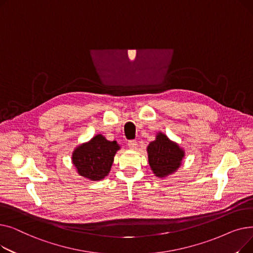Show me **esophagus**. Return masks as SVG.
I'll return each instance as SVG.
<instances>
[{"label":"esophagus","instance_id":"obj_1","mask_svg":"<svg viewBox=\"0 0 253 253\" xmlns=\"http://www.w3.org/2000/svg\"><path fill=\"white\" fill-rule=\"evenodd\" d=\"M128 148L130 150H136V148H137V141L136 140H130V141H128Z\"/></svg>","mask_w":253,"mask_h":253}]
</instances>
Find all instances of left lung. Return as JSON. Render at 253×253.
I'll return each mask as SVG.
<instances>
[{
	"label": "left lung",
	"instance_id": "1",
	"mask_svg": "<svg viewBox=\"0 0 253 253\" xmlns=\"http://www.w3.org/2000/svg\"><path fill=\"white\" fill-rule=\"evenodd\" d=\"M147 153L151 170L159 178H165L176 172L185 155L177 142L171 140L161 131L148 145Z\"/></svg>",
	"mask_w": 253,
	"mask_h": 253
}]
</instances>
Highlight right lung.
Masks as SVG:
<instances>
[{
	"mask_svg": "<svg viewBox=\"0 0 253 253\" xmlns=\"http://www.w3.org/2000/svg\"><path fill=\"white\" fill-rule=\"evenodd\" d=\"M121 149L116 140L110 141L96 134L79 144L72 154V163L80 176L97 181L109 175L116 153Z\"/></svg>",
	"mask_w": 253,
	"mask_h": 253,
	"instance_id": "add662e5",
	"label": "right lung"
}]
</instances>
